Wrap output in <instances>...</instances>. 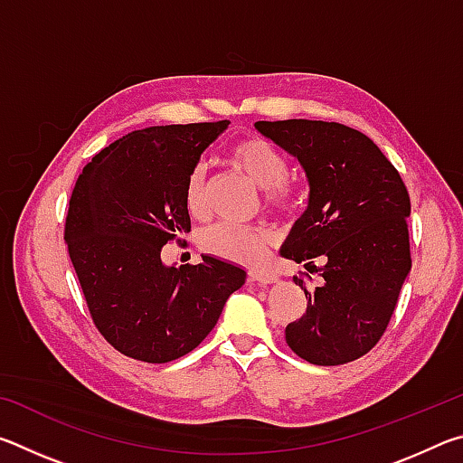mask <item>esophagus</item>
I'll list each match as a JSON object with an SVG mask.
<instances>
[{"label":"esophagus","mask_w":463,"mask_h":463,"mask_svg":"<svg viewBox=\"0 0 463 463\" xmlns=\"http://www.w3.org/2000/svg\"><path fill=\"white\" fill-rule=\"evenodd\" d=\"M249 278L250 281H257V284H276L279 279L278 273H273L269 269H250Z\"/></svg>","instance_id":"1"}]
</instances>
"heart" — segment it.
I'll use <instances>...</instances> for the list:
<instances>
[{
    "mask_svg": "<svg viewBox=\"0 0 463 463\" xmlns=\"http://www.w3.org/2000/svg\"><path fill=\"white\" fill-rule=\"evenodd\" d=\"M232 165H237L250 182L265 190V198L276 208H289L294 203V190L286 182L288 163L279 148L260 137L242 138L229 151ZM184 203L192 216L206 213V169L195 165L185 177ZM269 232L257 226L221 222L202 234L206 253L234 263H255L260 260Z\"/></svg>",
    "mask_w": 463,
    "mask_h": 463,
    "instance_id": "b5f03b06",
    "label": "heart"
}]
</instances>
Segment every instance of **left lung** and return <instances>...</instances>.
Here are the masks:
<instances>
[{"instance_id":"obj_1","label":"left lung","mask_w":463,"mask_h":463,"mask_svg":"<svg viewBox=\"0 0 463 463\" xmlns=\"http://www.w3.org/2000/svg\"><path fill=\"white\" fill-rule=\"evenodd\" d=\"M255 128L298 159L310 187L281 255L307 268L325 261L315 292L294 278L308 307L286 326V343L315 365L354 362L386 331L411 271L409 192L378 145L345 124L261 120Z\"/></svg>"}]
</instances>
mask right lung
<instances>
[{
    "label": "right lung",
    "instance_id": "obj_1",
    "mask_svg": "<svg viewBox=\"0 0 463 463\" xmlns=\"http://www.w3.org/2000/svg\"><path fill=\"white\" fill-rule=\"evenodd\" d=\"M229 120L135 130L93 156L69 202L65 242L104 339L146 364L184 357L206 339L242 268L213 255L165 265L161 250L190 232L184 184Z\"/></svg>",
    "mask_w": 463,
    "mask_h": 463
}]
</instances>
